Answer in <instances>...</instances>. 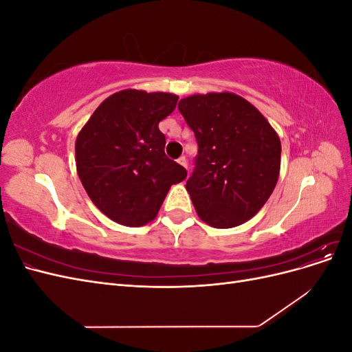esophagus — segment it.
<instances>
[{
    "label": "esophagus",
    "instance_id": "esophagus-1",
    "mask_svg": "<svg viewBox=\"0 0 352 352\" xmlns=\"http://www.w3.org/2000/svg\"><path fill=\"white\" fill-rule=\"evenodd\" d=\"M177 163H179L180 166H184L185 168H188V162H186V158H185V157H180V158L177 160Z\"/></svg>",
    "mask_w": 352,
    "mask_h": 352
}]
</instances>
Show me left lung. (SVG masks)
Wrapping results in <instances>:
<instances>
[{"label":"left lung","mask_w":352,"mask_h":352,"mask_svg":"<svg viewBox=\"0 0 352 352\" xmlns=\"http://www.w3.org/2000/svg\"><path fill=\"white\" fill-rule=\"evenodd\" d=\"M198 144L186 190L207 225L228 229L254 217L278 184L280 140L251 102L232 92L177 104Z\"/></svg>","instance_id":"8db88e82"}]
</instances>
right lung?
<instances>
[{"instance_id": "1", "label": "right lung", "mask_w": 352, "mask_h": 352, "mask_svg": "<svg viewBox=\"0 0 352 352\" xmlns=\"http://www.w3.org/2000/svg\"><path fill=\"white\" fill-rule=\"evenodd\" d=\"M167 92L124 89L100 104L76 138V168L91 201L123 226L155 219L186 170L164 154L158 123L176 109Z\"/></svg>"}]
</instances>
